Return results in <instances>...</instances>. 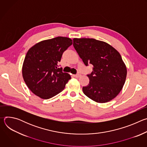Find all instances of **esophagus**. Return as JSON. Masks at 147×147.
I'll use <instances>...</instances> for the list:
<instances>
[{
	"label": "esophagus",
	"instance_id": "1",
	"mask_svg": "<svg viewBox=\"0 0 147 147\" xmlns=\"http://www.w3.org/2000/svg\"><path fill=\"white\" fill-rule=\"evenodd\" d=\"M73 76H74V77L78 78V77H80L81 76V74H79V73H78V74H74V75H73Z\"/></svg>",
	"mask_w": 147,
	"mask_h": 147
}]
</instances>
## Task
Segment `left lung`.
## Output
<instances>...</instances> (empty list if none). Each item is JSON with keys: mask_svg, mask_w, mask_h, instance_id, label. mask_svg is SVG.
<instances>
[{"mask_svg": "<svg viewBox=\"0 0 147 147\" xmlns=\"http://www.w3.org/2000/svg\"><path fill=\"white\" fill-rule=\"evenodd\" d=\"M73 46L86 66L93 65L92 71L87 75L89 84L82 87L84 94L98 103L114 99L127 76L120 53L107 42L93 38H74Z\"/></svg>", "mask_w": 147, "mask_h": 147, "instance_id": "obj_1", "label": "left lung"}]
</instances>
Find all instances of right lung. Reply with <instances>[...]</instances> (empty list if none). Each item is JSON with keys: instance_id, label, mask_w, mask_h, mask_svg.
<instances>
[{"instance_id": "obj_1", "label": "right lung", "mask_w": 147, "mask_h": 147, "mask_svg": "<svg viewBox=\"0 0 147 147\" xmlns=\"http://www.w3.org/2000/svg\"><path fill=\"white\" fill-rule=\"evenodd\" d=\"M73 44L67 37L57 36L36 44L27 52L22 74L28 88L42 99H49L64 90L71 79L59 68L61 56Z\"/></svg>"}]
</instances>
